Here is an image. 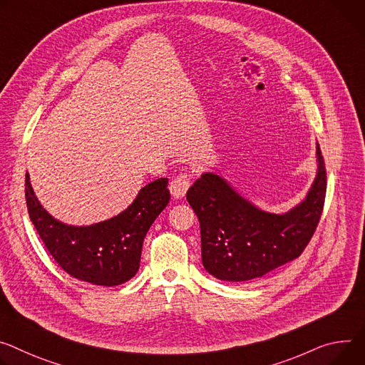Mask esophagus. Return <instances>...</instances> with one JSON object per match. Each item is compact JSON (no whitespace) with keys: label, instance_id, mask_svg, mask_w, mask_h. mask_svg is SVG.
I'll return each instance as SVG.
<instances>
[{"label":"esophagus","instance_id":"1","mask_svg":"<svg viewBox=\"0 0 365 365\" xmlns=\"http://www.w3.org/2000/svg\"><path fill=\"white\" fill-rule=\"evenodd\" d=\"M190 186V179L186 173H182L179 176H176L172 183H170V193L175 197V200H182L185 197L187 189Z\"/></svg>","mask_w":365,"mask_h":365}]
</instances>
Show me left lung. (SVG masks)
<instances>
[{
	"instance_id": "8db88e82",
	"label": "left lung",
	"mask_w": 365,
	"mask_h": 365,
	"mask_svg": "<svg viewBox=\"0 0 365 365\" xmlns=\"http://www.w3.org/2000/svg\"><path fill=\"white\" fill-rule=\"evenodd\" d=\"M317 172L304 200L284 214L257 208L222 176L207 172L195 180L186 200L201 227L204 268L221 281L260 278L297 259L319 224L326 170L319 144Z\"/></svg>"
}]
</instances>
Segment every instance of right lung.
<instances>
[{"instance_id": "obj_1", "label": "right lung", "mask_w": 365, "mask_h": 365, "mask_svg": "<svg viewBox=\"0 0 365 365\" xmlns=\"http://www.w3.org/2000/svg\"><path fill=\"white\" fill-rule=\"evenodd\" d=\"M168 185V178L145 185L125 211L91 225L53 218L33 192L29 173L24 192L29 217L59 267L76 279L115 287L138 272L147 231L170 201Z\"/></svg>"}]
</instances>
